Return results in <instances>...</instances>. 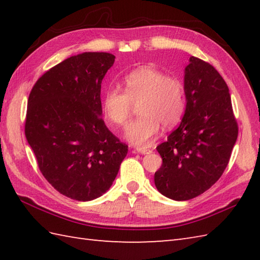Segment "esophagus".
I'll return each mask as SVG.
<instances>
[{"label": "esophagus", "mask_w": 260, "mask_h": 260, "mask_svg": "<svg viewBox=\"0 0 260 260\" xmlns=\"http://www.w3.org/2000/svg\"><path fill=\"white\" fill-rule=\"evenodd\" d=\"M136 151L139 152V153H141V154H148V153H151V152H152V150H150V148H147V147H142V146L136 147Z\"/></svg>", "instance_id": "1"}]
</instances>
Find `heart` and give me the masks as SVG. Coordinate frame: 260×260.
Returning <instances> with one entry per match:
<instances>
[{"mask_svg": "<svg viewBox=\"0 0 260 260\" xmlns=\"http://www.w3.org/2000/svg\"><path fill=\"white\" fill-rule=\"evenodd\" d=\"M124 90L112 87L103 96V112L110 124L124 127L138 104L140 116L128 125L126 139L134 145H146L158 134L161 124L172 127L185 109L184 85L178 77L156 68L143 67L124 77Z\"/></svg>", "mask_w": 260, "mask_h": 260, "instance_id": "heart-1", "label": "heart"}]
</instances>
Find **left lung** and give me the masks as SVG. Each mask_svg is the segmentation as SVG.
<instances>
[{
	"label": "left lung",
	"mask_w": 260,
	"mask_h": 260,
	"mask_svg": "<svg viewBox=\"0 0 260 260\" xmlns=\"http://www.w3.org/2000/svg\"><path fill=\"white\" fill-rule=\"evenodd\" d=\"M186 108L180 126L156 150L159 193L185 201L209 190L227 168L238 137L229 88L217 69L197 57L184 71Z\"/></svg>",
	"instance_id": "8db88e82"
}]
</instances>
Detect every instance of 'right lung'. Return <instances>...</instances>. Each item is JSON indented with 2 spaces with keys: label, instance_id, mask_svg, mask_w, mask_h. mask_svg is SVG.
Here are the masks:
<instances>
[{
  "label": "right lung",
  "instance_id": "1",
  "mask_svg": "<svg viewBox=\"0 0 260 260\" xmlns=\"http://www.w3.org/2000/svg\"><path fill=\"white\" fill-rule=\"evenodd\" d=\"M115 61L108 52H84L43 74L27 99L25 137L42 175L78 201L102 197L128 146L102 118V80Z\"/></svg>",
  "mask_w": 260,
  "mask_h": 260
}]
</instances>
